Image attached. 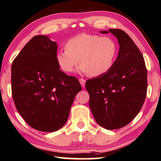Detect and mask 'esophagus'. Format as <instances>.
Returning a JSON list of instances; mask_svg holds the SVG:
<instances>
[{
    "label": "esophagus",
    "instance_id": "obj_1",
    "mask_svg": "<svg viewBox=\"0 0 161 161\" xmlns=\"http://www.w3.org/2000/svg\"><path fill=\"white\" fill-rule=\"evenodd\" d=\"M79 81H80V83L81 84V86H82L83 88H84V86H85V82H86V81H85V80H84V79H80V80H79Z\"/></svg>",
    "mask_w": 161,
    "mask_h": 161
}]
</instances>
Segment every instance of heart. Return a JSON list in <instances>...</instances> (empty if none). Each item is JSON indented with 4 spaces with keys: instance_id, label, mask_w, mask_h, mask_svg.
Returning a JSON list of instances; mask_svg holds the SVG:
<instances>
[{
    "instance_id": "heart-1",
    "label": "heart",
    "mask_w": 161,
    "mask_h": 161,
    "mask_svg": "<svg viewBox=\"0 0 161 161\" xmlns=\"http://www.w3.org/2000/svg\"><path fill=\"white\" fill-rule=\"evenodd\" d=\"M117 54V45L109 37L83 33L72 37L65 49L56 53V59L65 72H71L79 61V70L98 77L110 70Z\"/></svg>"
}]
</instances>
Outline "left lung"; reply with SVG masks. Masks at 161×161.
Masks as SVG:
<instances>
[{
	"instance_id": "1",
	"label": "left lung",
	"mask_w": 161,
	"mask_h": 161,
	"mask_svg": "<svg viewBox=\"0 0 161 161\" xmlns=\"http://www.w3.org/2000/svg\"><path fill=\"white\" fill-rule=\"evenodd\" d=\"M100 32L116 37L119 54L109 72L88 80L85 86L96 122L114 130L125 126L140 112L147 96V70L140 49L124 31Z\"/></svg>"
}]
</instances>
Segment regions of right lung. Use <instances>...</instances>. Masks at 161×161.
Returning a JSON list of instances; mask_svg holds the SVG:
<instances>
[{
    "label": "right lung",
    "mask_w": 161,
    "mask_h": 161,
    "mask_svg": "<svg viewBox=\"0 0 161 161\" xmlns=\"http://www.w3.org/2000/svg\"><path fill=\"white\" fill-rule=\"evenodd\" d=\"M57 44L36 36L12 62V94L18 112L31 127L54 132L67 121L75 96L81 90L77 77L60 70Z\"/></svg>",
    "instance_id": "obj_1"
}]
</instances>
